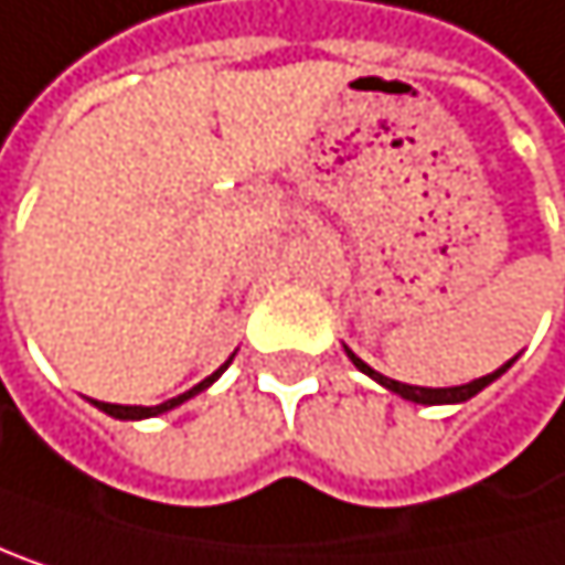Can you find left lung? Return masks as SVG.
Segmentation results:
<instances>
[{
	"label": "left lung",
	"mask_w": 565,
	"mask_h": 565,
	"mask_svg": "<svg viewBox=\"0 0 565 565\" xmlns=\"http://www.w3.org/2000/svg\"><path fill=\"white\" fill-rule=\"evenodd\" d=\"M345 349V355L352 359V365L359 369V373H365L369 380H376L380 386H386L390 393H396V396H403V399H409V403H420V406H444V403H465V399H471V396H478L484 386H491L498 376L502 373H509L512 369V362L515 359H509L505 365H498L494 373H488V376H481V380H471V383H465V386H444V390H430V386H409V383H399V380H390V376H383V373H376L373 365H365L349 345H342Z\"/></svg>",
	"instance_id": "left-lung-1"
}]
</instances>
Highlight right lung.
I'll list each match as a JSON object with an SVG mask.
<instances>
[{
    "mask_svg": "<svg viewBox=\"0 0 565 565\" xmlns=\"http://www.w3.org/2000/svg\"><path fill=\"white\" fill-rule=\"evenodd\" d=\"M236 355V352H233ZM233 355L216 369V373L213 376H206L203 383H196V386H192V390H185L182 396H172V399H166V403H159V406H121V403H100V399H90L97 409H104V414L107 417H115V420H148V417H159V414H169V409H175V406H182L185 399H192V396H196V393H203V390H210L220 376H223V369L233 362Z\"/></svg>",
    "mask_w": 565,
    "mask_h": 565,
    "instance_id": "right-lung-1",
    "label": "right lung"
}]
</instances>
